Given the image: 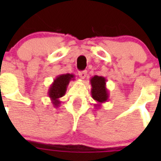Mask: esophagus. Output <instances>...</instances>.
I'll return each mask as SVG.
<instances>
[{
    "label": "esophagus",
    "instance_id": "34e87169",
    "mask_svg": "<svg viewBox=\"0 0 161 161\" xmlns=\"http://www.w3.org/2000/svg\"><path fill=\"white\" fill-rule=\"evenodd\" d=\"M87 76V72L86 71H81V72H79V76L81 79H85Z\"/></svg>",
    "mask_w": 161,
    "mask_h": 161
}]
</instances>
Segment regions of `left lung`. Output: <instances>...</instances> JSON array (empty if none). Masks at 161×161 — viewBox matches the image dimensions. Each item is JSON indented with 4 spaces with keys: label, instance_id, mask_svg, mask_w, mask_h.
<instances>
[{
    "label": "left lung",
    "instance_id": "1",
    "mask_svg": "<svg viewBox=\"0 0 161 161\" xmlns=\"http://www.w3.org/2000/svg\"><path fill=\"white\" fill-rule=\"evenodd\" d=\"M106 80L103 76H94L90 79V84L92 86L91 95L93 100L97 102L94 104L96 108H99L102 104L109 100V91L106 88Z\"/></svg>",
    "mask_w": 161,
    "mask_h": 161
}]
</instances>
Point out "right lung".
Masks as SVG:
<instances>
[{
  "label": "right lung",
  "instance_id": "obj_1",
  "mask_svg": "<svg viewBox=\"0 0 161 161\" xmlns=\"http://www.w3.org/2000/svg\"><path fill=\"white\" fill-rule=\"evenodd\" d=\"M73 74H61L56 76L48 89V97L54 107L57 108L60 105L59 98L64 97L67 91V87L71 80H74Z\"/></svg>",
  "mask_w": 161,
  "mask_h": 161
}]
</instances>
